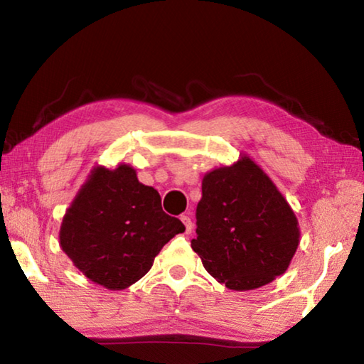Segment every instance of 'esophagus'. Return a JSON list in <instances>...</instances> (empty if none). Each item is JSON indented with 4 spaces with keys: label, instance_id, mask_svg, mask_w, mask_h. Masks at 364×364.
Segmentation results:
<instances>
[{
    "label": "esophagus",
    "instance_id": "1",
    "mask_svg": "<svg viewBox=\"0 0 364 364\" xmlns=\"http://www.w3.org/2000/svg\"><path fill=\"white\" fill-rule=\"evenodd\" d=\"M181 221L184 225V231H186V234L193 231V220H191L189 215H181Z\"/></svg>",
    "mask_w": 364,
    "mask_h": 364
}]
</instances>
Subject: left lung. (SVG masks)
<instances>
[{"mask_svg": "<svg viewBox=\"0 0 364 364\" xmlns=\"http://www.w3.org/2000/svg\"><path fill=\"white\" fill-rule=\"evenodd\" d=\"M191 247L220 284L252 291L286 273L300 226L273 180L247 154L207 171Z\"/></svg>", "mask_w": 364, "mask_h": 364, "instance_id": "left-lung-1", "label": "left lung"}]
</instances>
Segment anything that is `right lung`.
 <instances>
[{
  "instance_id": "right-lung-1",
  "label": "right lung",
  "mask_w": 364,
  "mask_h": 364,
  "mask_svg": "<svg viewBox=\"0 0 364 364\" xmlns=\"http://www.w3.org/2000/svg\"><path fill=\"white\" fill-rule=\"evenodd\" d=\"M184 231L162 210L160 194L139 183L128 164L96 165L73 197L59 230V244L91 282L122 291L151 269L171 237Z\"/></svg>"
}]
</instances>
